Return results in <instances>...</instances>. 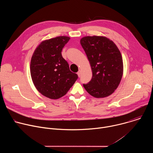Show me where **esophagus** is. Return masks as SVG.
Wrapping results in <instances>:
<instances>
[{
  "label": "esophagus",
  "instance_id": "obj_1",
  "mask_svg": "<svg viewBox=\"0 0 153 153\" xmlns=\"http://www.w3.org/2000/svg\"><path fill=\"white\" fill-rule=\"evenodd\" d=\"M77 75H78V76L80 77V76H81V71L80 70H79L78 72H77Z\"/></svg>",
  "mask_w": 153,
  "mask_h": 153
}]
</instances>
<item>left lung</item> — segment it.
Here are the masks:
<instances>
[{"label":"left lung","instance_id":"8db88e82","mask_svg":"<svg viewBox=\"0 0 153 153\" xmlns=\"http://www.w3.org/2000/svg\"><path fill=\"white\" fill-rule=\"evenodd\" d=\"M80 44L90 62L93 73L86 91L96 98L113 94L118 87L123 71L121 53L115 43L104 36H85Z\"/></svg>","mask_w":153,"mask_h":153}]
</instances>
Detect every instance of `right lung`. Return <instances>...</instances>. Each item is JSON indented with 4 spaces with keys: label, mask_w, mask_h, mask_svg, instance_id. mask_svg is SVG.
<instances>
[{
    "label": "right lung",
    "mask_w": 153,
    "mask_h": 153,
    "mask_svg": "<svg viewBox=\"0 0 153 153\" xmlns=\"http://www.w3.org/2000/svg\"><path fill=\"white\" fill-rule=\"evenodd\" d=\"M70 37L59 36L42 41L36 48L30 63L33 82L43 96L57 99L65 96L78 78L62 56Z\"/></svg>",
    "instance_id": "1"
}]
</instances>
